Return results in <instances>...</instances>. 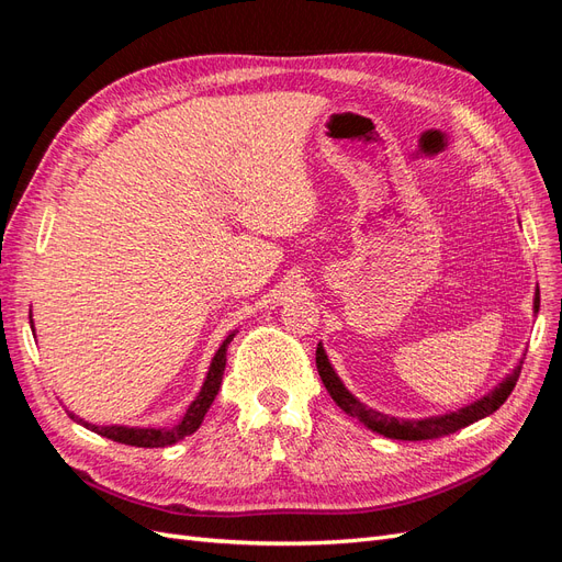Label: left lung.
<instances>
[{
    "instance_id": "obj_1",
    "label": "left lung",
    "mask_w": 562,
    "mask_h": 562,
    "mask_svg": "<svg viewBox=\"0 0 562 562\" xmlns=\"http://www.w3.org/2000/svg\"><path fill=\"white\" fill-rule=\"evenodd\" d=\"M537 312H539V288L535 291V316H537ZM316 368H318V375H321L323 384H326L333 401L339 407H342L347 415L359 419L363 427H368L370 431H375V434L386 436V438H394V440H429V438L448 436L457 429H464V427H469V424L495 413L497 407L508 396H512V391H514V386L518 382V375H520L522 359L516 363V368L508 372V375L495 389H490L487 394L481 396L479 401H473L464 407H457V411H452V413L429 415V417H419V419H415V417L413 419L391 417V415H384L380 411H372V407L361 403L345 386V382L337 378V372L330 366L328 353H326V349H323L321 342L316 347Z\"/></svg>"
}]
</instances>
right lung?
<instances>
[{
  "instance_id": "1",
  "label": "right lung",
  "mask_w": 562,
  "mask_h": 562,
  "mask_svg": "<svg viewBox=\"0 0 562 562\" xmlns=\"http://www.w3.org/2000/svg\"><path fill=\"white\" fill-rule=\"evenodd\" d=\"M32 333H35V323L30 321ZM236 330L229 333L223 345L217 347L215 356L211 359L209 372H206V380L201 384V391L196 394V398L187 407L184 417L173 424V427H124V424H110V427H100V424H91L83 417L75 415V413H67L77 424L81 427L91 429L98 436H105L110 440H116V443H124V446H135V448H164V446H173L178 440H182L184 436H192L199 427L203 417H206L209 407L213 405L220 384H223V375H225V363H227V347L234 339Z\"/></svg>"
}]
</instances>
